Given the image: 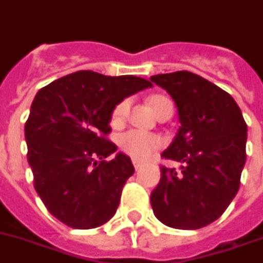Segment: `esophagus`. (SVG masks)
Wrapping results in <instances>:
<instances>
[{"instance_id": "esophagus-1", "label": "esophagus", "mask_w": 263, "mask_h": 263, "mask_svg": "<svg viewBox=\"0 0 263 263\" xmlns=\"http://www.w3.org/2000/svg\"><path fill=\"white\" fill-rule=\"evenodd\" d=\"M132 163H134V167H135V170H139V168H142V167H143V163L135 160V159L132 160Z\"/></svg>"}]
</instances>
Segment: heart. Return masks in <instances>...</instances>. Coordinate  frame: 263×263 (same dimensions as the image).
<instances>
[{
  "instance_id": "1",
  "label": "heart",
  "mask_w": 263,
  "mask_h": 263,
  "mask_svg": "<svg viewBox=\"0 0 263 263\" xmlns=\"http://www.w3.org/2000/svg\"><path fill=\"white\" fill-rule=\"evenodd\" d=\"M170 102L167 97L163 96H153L151 97V106L155 108L160 103H167ZM129 108V102L128 100H122L114 107V111H112V122L118 124L124 120V117L126 116ZM120 147L122 151L125 152L126 155H129L134 159L138 160H145L147 157H151L153 155V152L159 149L161 145L160 138L156 135H152L147 132L138 131V129H131V131H126L122 134L120 139H118Z\"/></svg>"
}]
</instances>
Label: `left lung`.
Returning <instances> with one entry per match:
<instances>
[{"label":"left lung","instance_id":"1","mask_svg":"<svg viewBox=\"0 0 263 263\" xmlns=\"http://www.w3.org/2000/svg\"><path fill=\"white\" fill-rule=\"evenodd\" d=\"M151 81L174 100L181 124L161 156L182 163L180 171L161 167L152 209L168 227L202 229L223 215L240 188L247 124L234 99L196 73H159Z\"/></svg>","mask_w":263,"mask_h":263}]
</instances>
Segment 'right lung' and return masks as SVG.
Returning <instances> with one entry per match:
<instances>
[{"mask_svg":"<svg viewBox=\"0 0 263 263\" xmlns=\"http://www.w3.org/2000/svg\"><path fill=\"white\" fill-rule=\"evenodd\" d=\"M134 75L78 71L40 89L25 125L34 190L48 212L73 229H95L116 215L134 174L129 156L106 139L114 107L152 87Z\"/></svg>","mask_w":263,"mask_h":263,"instance_id":"right-lung-1","label":"right lung"}]
</instances>
